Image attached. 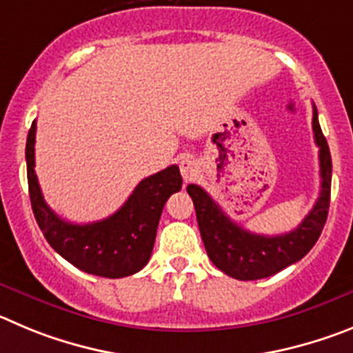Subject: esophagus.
I'll return each instance as SVG.
<instances>
[{"label": "esophagus", "mask_w": 353, "mask_h": 353, "mask_svg": "<svg viewBox=\"0 0 353 353\" xmlns=\"http://www.w3.org/2000/svg\"><path fill=\"white\" fill-rule=\"evenodd\" d=\"M179 170H181V176L186 183L195 179L200 172V167H199V161L192 157H186L179 161Z\"/></svg>", "instance_id": "esophagus-1"}]
</instances>
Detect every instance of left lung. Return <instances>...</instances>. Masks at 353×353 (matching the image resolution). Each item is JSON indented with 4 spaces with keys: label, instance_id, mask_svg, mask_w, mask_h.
<instances>
[{
    "label": "left lung",
    "instance_id": "obj_1",
    "mask_svg": "<svg viewBox=\"0 0 353 353\" xmlns=\"http://www.w3.org/2000/svg\"><path fill=\"white\" fill-rule=\"evenodd\" d=\"M313 133L320 149V196L299 227L287 234L262 236L248 232L234 223L205 190L196 184H188L186 192L195 205L205 252L216 268L230 278L250 281L276 274L290 263L299 262L319 241L331 202L332 161L320 128L316 107H313Z\"/></svg>",
    "mask_w": 353,
    "mask_h": 353
}]
</instances>
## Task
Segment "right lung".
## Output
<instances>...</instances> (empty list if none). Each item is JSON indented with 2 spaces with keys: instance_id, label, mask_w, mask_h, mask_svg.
I'll return each mask as SVG.
<instances>
[{
  "instance_id": "obj_1",
  "label": "right lung",
  "mask_w": 353,
  "mask_h": 353,
  "mask_svg": "<svg viewBox=\"0 0 353 353\" xmlns=\"http://www.w3.org/2000/svg\"><path fill=\"white\" fill-rule=\"evenodd\" d=\"M34 133L37 121L31 125L26 141L28 186L34 218L47 243L72 265L90 274L116 279L141 271L153 252L165 202L183 184L179 167L170 165L142 179L121 209L105 220L70 223L43 200L34 172Z\"/></svg>"
}]
</instances>
